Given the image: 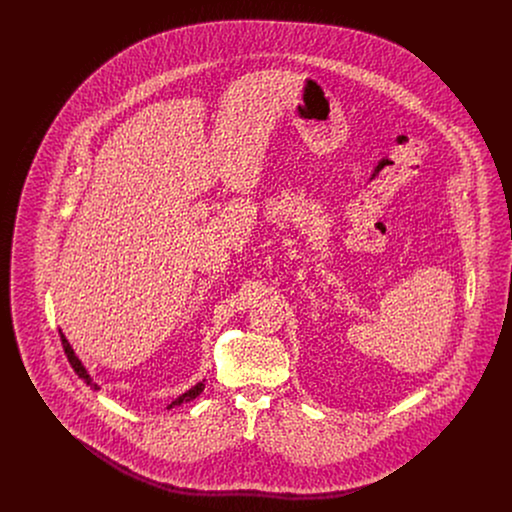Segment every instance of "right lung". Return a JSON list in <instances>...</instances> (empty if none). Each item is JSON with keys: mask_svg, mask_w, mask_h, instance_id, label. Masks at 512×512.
Here are the masks:
<instances>
[{"mask_svg": "<svg viewBox=\"0 0 512 512\" xmlns=\"http://www.w3.org/2000/svg\"><path fill=\"white\" fill-rule=\"evenodd\" d=\"M59 334H61V343H63V349H65V355H67V359H69V363L74 368V372L78 374V378H82L84 380V384L86 386H90V388H94V390H99L98 384L94 382V378L90 376V372L86 370V366L82 365V361L76 357V353H74L73 347H71V343L69 340L65 338V334L59 330ZM205 390V380H201V382H197L195 386H192L190 390L184 391L182 395H178L174 401H172L171 405H167V409H174V407H180V405H184V403H188V401H192L195 399L201 391Z\"/></svg>", "mask_w": 512, "mask_h": 512, "instance_id": "obj_1", "label": "right lung"}]
</instances>
